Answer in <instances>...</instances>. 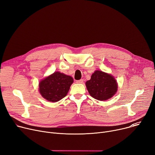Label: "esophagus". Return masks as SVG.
Segmentation results:
<instances>
[{
	"mask_svg": "<svg viewBox=\"0 0 155 155\" xmlns=\"http://www.w3.org/2000/svg\"><path fill=\"white\" fill-rule=\"evenodd\" d=\"M83 79H80V80H78V81H76V83H78V84H82V83H83Z\"/></svg>",
	"mask_w": 155,
	"mask_h": 155,
	"instance_id": "esophagus-1",
	"label": "esophagus"
}]
</instances>
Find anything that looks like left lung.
Returning a JSON list of instances; mask_svg holds the SVG:
<instances>
[{"label": "left lung", "instance_id": "obj_1", "mask_svg": "<svg viewBox=\"0 0 155 155\" xmlns=\"http://www.w3.org/2000/svg\"><path fill=\"white\" fill-rule=\"evenodd\" d=\"M86 86L91 96L99 101H106L112 97L117 91V81L111 74L96 71Z\"/></svg>", "mask_w": 155, "mask_h": 155}]
</instances>
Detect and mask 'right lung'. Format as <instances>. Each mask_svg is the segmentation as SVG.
I'll list each match as a JSON object with an SVG mask.
<instances>
[{
    "instance_id": "add662e5",
    "label": "right lung",
    "mask_w": 155,
    "mask_h": 155,
    "mask_svg": "<svg viewBox=\"0 0 155 155\" xmlns=\"http://www.w3.org/2000/svg\"><path fill=\"white\" fill-rule=\"evenodd\" d=\"M73 81L71 76L57 71L40 82L39 91L46 100L58 102L66 96Z\"/></svg>"
}]
</instances>
